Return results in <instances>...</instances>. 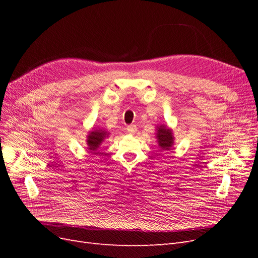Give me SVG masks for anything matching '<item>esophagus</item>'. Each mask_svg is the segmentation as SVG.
Segmentation results:
<instances>
[{
  "mask_svg": "<svg viewBox=\"0 0 258 258\" xmlns=\"http://www.w3.org/2000/svg\"><path fill=\"white\" fill-rule=\"evenodd\" d=\"M137 130H138V128H137L136 124H130V126L127 127V131H128V134H130V135H135Z\"/></svg>",
  "mask_w": 258,
  "mask_h": 258,
  "instance_id": "1",
  "label": "esophagus"
}]
</instances>
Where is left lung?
<instances>
[{
    "instance_id": "obj_1",
    "label": "left lung",
    "mask_w": 258,
    "mask_h": 258,
    "mask_svg": "<svg viewBox=\"0 0 258 258\" xmlns=\"http://www.w3.org/2000/svg\"><path fill=\"white\" fill-rule=\"evenodd\" d=\"M156 139H157L158 146L161 151H170L174 145L173 131L167 124H160L156 128Z\"/></svg>"
}]
</instances>
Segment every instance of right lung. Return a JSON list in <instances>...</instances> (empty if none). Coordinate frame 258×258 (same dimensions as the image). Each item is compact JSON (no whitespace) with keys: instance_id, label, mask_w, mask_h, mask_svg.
<instances>
[{"instance_id":"add662e5","label":"right lung","mask_w":258,"mask_h":258,"mask_svg":"<svg viewBox=\"0 0 258 258\" xmlns=\"http://www.w3.org/2000/svg\"><path fill=\"white\" fill-rule=\"evenodd\" d=\"M110 136V132L105 131L104 129L101 128H92V130H90L87 135V139H86V142H87V148L88 150L95 154L96 151L99 150V147L101 146V144L103 143L104 140Z\"/></svg>"}]
</instances>
